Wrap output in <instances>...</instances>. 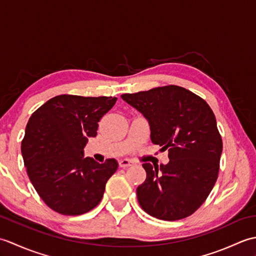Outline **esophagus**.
Masks as SVG:
<instances>
[{
	"mask_svg": "<svg viewBox=\"0 0 256 256\" xmlns=\"http://www.w3.org/2000/svg\"><path fill=\"white\" fill-rule=\"evenodd\" d=\"M132 164H133V162L131 160H122L118 162V165L121 168L130 167V166H132Z\"/></svg>",
	"mask_w": 256,
	"mask_h": 256,
	"instance_id": "34e87169",
	"label": "esophagus"
}]
</instances>
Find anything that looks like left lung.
<instances>
[{"label":"left lung","mask_w":256,"mask_h":256,"mask_svg":"<svg viewBox=\"0 0 256 256\" xmlns=\"http://www.w3.org/2000/svg\"><path fill=\"white\" fill-rule=\"evenodd\" d=\"M121 98L148 120L152 142L168 150L170 157L167 165L143 164L146 179L136 189L140 206L165 221L192 216L219 175L222 138L214 111L202 98L175 84Z\"/></svg>","instance_id":"1"}]
</instances>
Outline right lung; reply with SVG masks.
Segmentation results:
<instances>
[{
	"label": "right lung",
	"mask_w": 256,
	"mask_h": 256,
	"mask_svg": "<svg viewBox=\"0 0 256 256\" xmlns=\"http://www.w3.org/2000/svg\"><path fill=\"white\" fill-rule=\"evenodd\" d=\"M116 96L60 94L32 114L22 140L27 175L42 201L64 216H79L100 204L118 162L99 164L84 157L88 138L96 136Z\"/></svg>",
	"instance_id": "right-lung-1"
}]
</instances>
